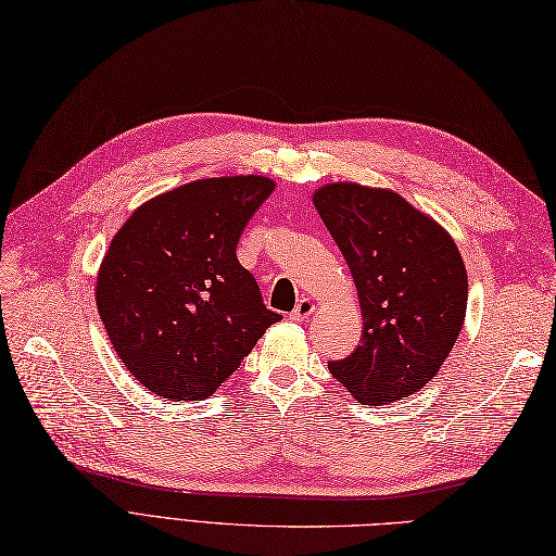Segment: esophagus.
<instances>
[{"instance_id":"obj_1","label":"esophagus","mask_w":556,"mask_h":556,"mask_svg":"<svg viewBox=\"0 0 556 556\" xmlns=\"http://www.w3.org/2000/svg\"><path fill=\"white\" fill-rule=\"evenodd\" d=\"M315 311V304H313V301L311 299H299L296 301V306H294V311L290 313V319H292V323H304V319L311 315Z\"/></svg>"}]
</instances>
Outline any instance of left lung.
<instances>
[{"label":"left lung","instance_id":"8db88e82","mask_svg":"<svg viewBox=\"0 0 556 556\" xmlns=\"http://www.w3.org/2000/svg\"><path fill=\"white\" fill-rule=\"evenodd\" d=\"M362 306V341L329 362L362 406L408 396L439 374L466 317V266L450 233L392 190L329 182L313 194Z\"/></svg>","mask_w":556,"mask_h":556}]
</instances>
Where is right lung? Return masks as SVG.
Segmentation results:
<instances>
[{"label": "right lung", "mask_w": 556, "mask_h": 556, "mask_svg": "<svg viewBox=\"0 0 556 556\" xmlns=\"http://www.w3.org/2000/svg\"><path fill=\"white\" fill-rule=\"evenodd\" d=\"M264 176L194 180L146 201L97 274V311L127 371L166 401L208 399L280 315L237 260Z\"/></svg>", "instance_id": "right-lung-1"}]
</instances>
